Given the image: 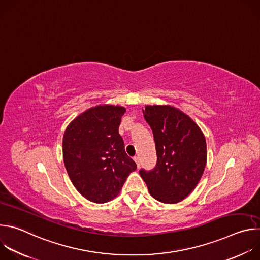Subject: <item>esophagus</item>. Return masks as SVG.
Wrapping results in <instances>:
<instances>
[{"mask_svg": "<svg viewBox=\"0 0 260 260\" xmlns=\"http://www.w3.org/2000/svg\"><path fill=\"white\" fill-rule=\"evenodd\" d=\"M134 160L136 161L137 167H138V168H140V159H139V157H138V156H135V157H134Z\"/></svg>", "mask_w": 260, "mask_h": 260, "instance_id": "obj_1", "label": "esophagus"}]
</instances>
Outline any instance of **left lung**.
<instances>
[{"mask_svg":"<svg viewBox=\"0 0 260 260\" xmlns=\"http://www.w3.org/2000/svg\"><path fill=\"white\" fill-rule=\"evenodd\" d=\"M143 113L153 133L157 161L152 170L139 173L155 200L176 204L202 178L207 162L205 136L190 117L171 106H147Z\"/></svg>","mask_w":260,"mask_h":260,"instance_id":"left-lung-1","label":"left lung"}]
</instances>
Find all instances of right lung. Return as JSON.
<instances>
[{
  "instance_id": "1",
  "label": "right lung",
  "mask_w": 260,
  "mask_h": 260,
  "mask_svg": "<svg viewBox=\"0 0 260 260\" xmlns=\"http://www.w3.org/2000/svg\"><path fill=\"white\" fill-rule=\"evenodd\" d=\"M124 113L123 107L98 106L74 119L64 132L62 155L69 177L93 203L113 200L137 169L118 133Z\"/></svg>"
}]
</instances>
